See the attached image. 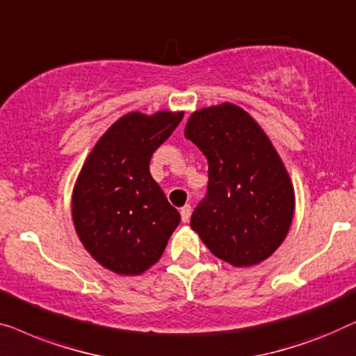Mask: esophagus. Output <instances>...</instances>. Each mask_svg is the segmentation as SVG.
Listing matches in <instances>:
<instances>
[{"label":"esophagus","instance_id":"esophagus-1","mask_svg":"<svg viewBox=\"0 0 356 356\" xmlns=\"http://www.w3.org/2000/svg\"><path fill=\"white\" fill-rule=\"evenodd\" d=\"M190 214H192V207H190V204H185V207L180 208V218H182V222H188Z\"/></svg>","mask_w":356,"mask_h":356}]
</instances>
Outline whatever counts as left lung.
I'll return each instance as SVG.
<instances>
[{
    "label": "left lung",
    "instance_id": "left-lung-1",
    "mask_svg": "<svg viewBox=\"0 0 356 356\" xmlns=\"http://www.w3.org/2000/svg\"><path fill=\"white\" fill-rule=\"evenodd\" d=\"M185 137L208 159L207 197L190 226L214 257L253 266L276 252L293 218V187L268 135L230 103L193 113Z\"/></svg>",
    "mask_w": 356,
    "mask_h": 356
}]
</instances>
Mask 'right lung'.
<instances>
[{
    "mask_svg": "<svg viewBox=\"0 0 356 356\" xmlns=\"http://www.w3.org/2000/svg\"><path fill=\"white\" fill-rule=\"evenodd\" d=\"M182 113H129L88 154L74 187L72 218L87 252L109 271L135 276L161 258L180 214L149 174L153 153Z\"/></svg>",
    "mask_w": 356,
    "mask_h": 356,
    "instance_id": "1",
    "label": "right lung"
}]
</instances>
